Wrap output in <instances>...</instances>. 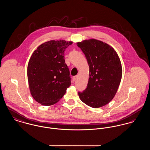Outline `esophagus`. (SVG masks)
I'll return each instance as SVG.
<instances>
[{
  "label": "esophagus",
  "mask_w": 150,
  "mask_h": 150,
  "mask_svg": "<svg viewBox=\"0 0 150 150\" xmlns=\"http://www.w3.org/2000/svg\"><path fill=\"white\" fill-rule=\"evenodd\" d=\"M77 76H74V77H73V81H76L77 80Z\"/></svg>",
  "instance_id": "obj_1"
}]
</instances>
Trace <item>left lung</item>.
<instances>
[{"label":"left lung","instance_id":"obj_1","mask_svg":"<svg viewBox=\"0 0 150 150\" xmlns=\"http://www.w3.org/2000/svg\"><path fill=\"white\" fill-rule=\"evenodd\" d=\"M89 66V78L86 88L79 92L82 101L97 108L113 99L122 76L120 58L108 44L94 39L78 42Z\"/></svg>","mask_w":150,"mask_h":150}]
</instances>
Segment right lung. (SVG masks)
Masks as SVG:
<instances>
[{
  "mask_svg": "<svg viewBox=\"0 0 150 150\" xmlns=\"http://www.w3.org/2000/svg\"><path fill=\"white\" fill-rule=\"evenodd\" d=\"M71 42L50 41L41 45L31 55L27 67L31 94L43 105L57 103L71 84L65 51Z\"/></svg>",
  "mask_w": 150,
  "mask_h": 150,
  "instance_id": "right-lung-1",
  "label": "right lung"
}]
</instances>
